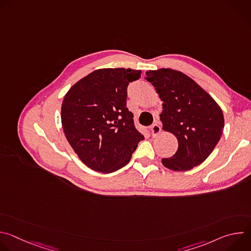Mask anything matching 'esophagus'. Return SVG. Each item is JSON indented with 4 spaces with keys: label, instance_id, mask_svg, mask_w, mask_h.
<instances>
[{
    "label": "esophagus",
    "instance_id": "esophagus-1",
    "mask_svg": "<svg viewBox=\"0 0 251 251\" xmlns=\"http://www.w3.org/2000/svg\"><path fill=\"white\" fill-rule=\"evenodd\" d=\"M151 131H152V135H153L154 137L157 136V135L161 132V126L159 125L158 122H156L155 124H153V125L151 126Z\"/></svg>",
    "mask_w": 251,
    "mask_h": 251
}]
</instances>
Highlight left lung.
<instances>
[{"label":"left lung","instance_id":"8db88e82","mask_svg":"<svg viewBox=\"0 0 251 251\" xmlns=\"http://www.w3.org/2000/svg\"><path fill=\"white\" fill-rule=\"evenodd\" d=\"M163 103L160 115L165 131L173 133L178 147L162 159L173 171H189L201 164L217 146L225 126L219 104L191 77L171 68L146 71Z\"/></svg>","mask_w":251,"mask_h":251}]
</instances>
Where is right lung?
<instances>
[{
	"label": "right lung",
	"mask_w": 251,
	"mask_h": 251,
	"mask_svg": "<svg viewBox=\"0 0 251 251\" xmlns=\"http://www.w3.org/2000/svg\"><path fill=\"white\" fill-rule=\"evenodd\" d=\"M141 70L102 68L71 87L61 105L65 137L90 169L112 173L129 163L144 140L126 107L127 87Z\"/></svg>",
	"instance_id": "right-lung-1"
}]
</instances>
